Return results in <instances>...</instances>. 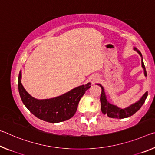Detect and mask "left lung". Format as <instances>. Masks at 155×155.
I'll return each mask as SVG.
<instances>
[{
    "mask_svg": "<svg viewBox=\"0 0 155 155\" xmlns=\"http://www.w3.org/2000/svg\"><path fill=\"white\" fill-rule=\"evenodd\" d=\"M135 50L137 51V52L140 54V55L142 57L141 55V53L140 51H139L138 50L135 48ZM141 65H142V67L144 70V74L146 77L147 73L146 70L145 65H144L143 61V58L141 59ZM102 88V93L101 96V110L102 112L103 113L104 115H107V116L109 117H111V118H119V119H122V118H126V117H128L135 114L136 112H137L139 109H140L141 106L143 105L144 102H145L146 99L148 96V91L143 94V96L141 97V99L137 103L135 104H131L130 107H127V108L125 109H120L117 107L115 105H113L111 103H109L108 101H107L105 94H104V89L103 86L100 84H98Z\"/></svg>",
    "mask_w": 155,
    "mask_h": 155,
    "instance_id": "1",
    "label": "left lung"
}]
</instances>
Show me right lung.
Masks as SVG:
<instances>
[{
	"label": "right lung",
	"mask_w": 155,
	"mask_h": 155,
	"mask_svg": "<svg viewBox=\"0 0 155 155\" xmlns=\"http://www.w3.org/2000/svg\"><path fill=\"white\" fill-rule=\"evenodd\" d=\"M20 78L21 72L18 76V90L22 103L38 118L51 123L64 122L74 116L81 98L91 87L89 83L56 98L38 100L26 91Z\"/></svg>",
	"instance_id": "add662e5"
}]
</instances>
